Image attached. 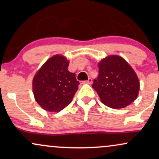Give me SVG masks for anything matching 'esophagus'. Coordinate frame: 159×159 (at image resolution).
Wrapping results in <instances>:
<instances>
[{"instance_id":"obj_1","label":"esophagus","mask_w":159,"mask_h":159,"mask_svg":"<svg viewBox=\"0 0 159 159\" xmlns=\"http://www.w3.org/2000/svg\"><path fill=\"white\" fill-rule=\"evenodd\" d=\"M93 82V79L92 78H89L87 81H82V84H92Z\"/></svg>"}]
</instances>
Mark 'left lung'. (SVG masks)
Listing matches in <instances>:
<instances>
[{
	"label": "left lung",
	"instance_id": "1",
	"mask_svg": "<svg viewBox=\"0 0 159 159\" xmlns=\"http://www.w3.org/2000/svg\"><path fill=\"white\" fill-rule=\"evenodd\" d=\"M93 88L102 102L111 108H123L138 96L140 83L132 67L123 57L111 55L98 63V75Z\"/></svg>",
	"mask_w": 159,
	"mask_h": 159
}]
</instances>
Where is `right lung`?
<instances>
[{
  "instance_id": "obj_1",
  "label": "right lung",
  "mask_w": 159,
  "mask_h": 159,
  "mask_svg": "<svg viewBox=\"0 0 159 159\" xmlns=\"http://www.w3.org/2000/svg\"><path fill=\"white\" fill-rule=\"evenodd\" d=\"M69 62L55 55L48 60L34 76L33 90L36 101L45 110L60 111L72 102L79 81L69 72Z\"/></svg>"
}]
</instances>
